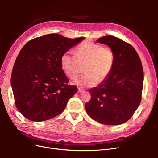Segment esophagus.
<instances>
[{
	"label": "esophagus",
	"instance_id": "34e87169",
	"mask_svg": "<svg viewBox=\"0 0 158 158\" xmlns=\"http://www.w3.org/2000/svg\"><path fill=\"white\" fill-rule=\"evenodd\" d=\"M78 92H80V93H81V92H84V89H82V88H78Z\"/></svg>",
	"mask_w": 158,
	"mask_h": 158
}]
</instances>
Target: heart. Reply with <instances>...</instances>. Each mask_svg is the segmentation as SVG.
I'll use <instances>...</instances> for the list:
<instances>
[{"label":"heart","mask_w":158,"mask_h":158,"mask_svg":"<svg viewBox=\"0 0 158 158\" xmlns=\"http://www.w3.org/2000/svg\"><path fill=\"white\" fill-rule=\"evenodd\" d=\"M114 61L113 50L92 41H85L76 49L75 54L70 51L64 53L61 58V66L64 73L72 79L78 76L85 66V73L73 81V84L82 87H92L97 82L106 79L111 73Z\"/></svg>","instance_id":"1"}]
</instances>
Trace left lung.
I'll return each instance as SVG.
<instances>
[{
  "label": "left lung",
  "instance_id": "1",
  "mask_svg": "<svg viewBox=\"0 0 158 158\" xmlns=\"http://www.w3.org/2000/svg\"><path fill=\"white\" fill-rule=\"evenodd\" d=\"M97 41L113 50L114 61L108 77L89 90L92 97L85 109L89 117L99 123L120 125L132 117L140 104L142 64L135 49L126 41L113 36L99 38Z\"/></svg>",
  "mask_w": 158,
  "mask_h": 158
}]
</instances>
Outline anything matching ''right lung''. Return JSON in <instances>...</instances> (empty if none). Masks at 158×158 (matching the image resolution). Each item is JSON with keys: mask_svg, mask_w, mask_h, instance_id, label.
I'll return each mask as SVG.
<instances>
[{"mask_svg": "<svg viewBox=\"0 0 158 158\" xmlns=\"http://www.w3.org/2000/svg\"><path fill=\"white\" fill-rule=\"evenodd\" d=\"M83 39L49 34L28 41L21 49L13 66L11 84L16 108L25 118L41 122L63 111L77 88L68 85L61 58Z\"/></svg>", "mask_w": 158, "mask_h": 158, "instance_id": "right-lung-1", "label": "right lung"}]
</instances>
